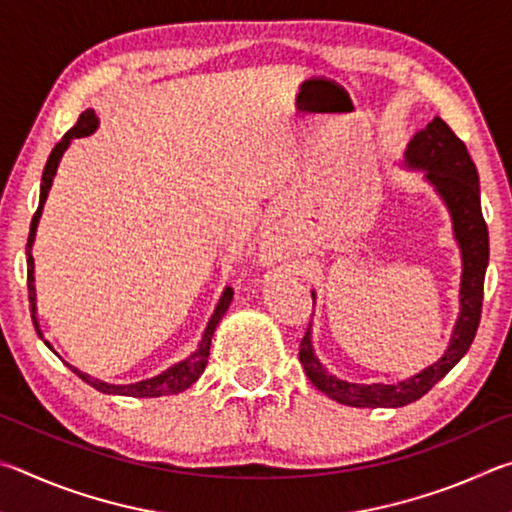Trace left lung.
I'll use <instances>...</instances> for the list:
<instances>
[{
  "label": "left lung",
  "instance_id": "8db88e82",
  "mask_svg": "<svg viewBox=\"0 0 512 512\" xmlns=\"http://www.w3.org/2000/svg\"><path fill=\"white\" fill-rule=\"evenodd\" d=\"M406 164L427 171V180L438 189L449 207L454 221V235L463 255V277H461V316L454 327L452 343L445 357L433 363L420 375L397 386L386 384H348V381L327 375L311 350L309 327L300 341V363L307 377L320 393L332 400L359 406V409H377V406H406L420 400L433 386L452 370L463 354L470 350L481 320L483 307V280L488 268L490 246L488 225L481 212V189L479 173L467 153L465 142L449 128L443 119L436 117L427 128L413 135L406 149Z\"/></svg>",
  "mask_w": 512,
  "mask_h": 512
}]
</instances>
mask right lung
Wrapping results in <instances>:
<instances>
[{
  "mask_svg": "<svg viewBox=\"0 0 512 512\" xmlns=\"http://www.w3.org/2000/svg\"><path fill=\"white\" fill-rule=\"evenodd\" d=\"M94 128H97V117H94V110L81 112L79 121H76V124L63 135V140H60L54 146V151H51L49 160L45 164V171H42L40 203H38L36 214H33V221H31V228H29V239H27V284H29L31 318H33V327H36V332H38V336H40L42 341H45V336H42L40 325H38V318H36V287H33V255H31V246H33V239H36V228H38V221H40V214H42V205H45L47 194H49V187H51V183H54V176H56V169H58L60 158H63V153L67 151V146L72 144V140H79V137H85V135L94 133ZM230 300H232V289L228 287V289L223 291V296L219 300V305H216V309H214L210 323H207V329H205V334H203L201 345H198V350L192 354V357H187L185 361H180V363H176V366H171L169 370H164L162 375H158V377L137 381V384H128V386H115V384H106V381L85 375V372L76 370L72 366H69V368H72L76 375H79L85 381V384H90L92 388H97L99 393H108V395L162 397V395L183 393L185 388L192 386L194 381L203 375V370L207 366V357H210V343H212L214 329H216V325H219V320L223 318L225 309L230 307ZM49 348H51V345H49Z\"/></svg>",
  "mask_w": 512,
  "mask_h": 512,
  "instance_id": "obj_1",
  "label": "right lung"
}]
</instances>
